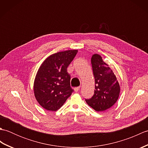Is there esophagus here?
Masks as SVG:
<instances>
[{
	"mask_svg": "<svg viewBox=\"0 0 148 148\" xmlns=\"http://www.w3.org/2000/svg\"><path fill=\"white\" fill-rule=\"evenodd\" d=\"M74 91H75V92H79V90H80V86H78V87L75 88H74Z\"/></svg>",
	"mask_w": 148,
	"mask_h": 148,
	"instance_id": "obj_1",
	"label": "esophagus"
}]
</instances>
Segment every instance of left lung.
Masks as SVG:
<instances>
[{
  "mask_svg": "<svg viewBox=\"0 0 148 148\" xmlns=\"http://www.w3.org/2000/svg\"><path fill=\"white\" fill-rule=\"evenodd\" d=\"M95 88L94 95L85 99L87 104L96 111H104L114 104L118 99L120 86L114 72L103 61L102 56L94 54L91 58Z\"/></svg>",
  "mask_w": 148,
  "mask_h": 148,
  "instance_id": "8db88e82",
  "label": "left lung"
}]
</instances>
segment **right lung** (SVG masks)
I'll return each instance as SVG.
<instances>
[{
  "label": "right lung",
  "mask_w": 148,
  "mask_h": 148,
  "mask_svg": "<svg viewBox=\"0 0 148 148\" xmlns=\"http://www.w3.org/2000/svg\"><path fill=\"white\" fill-rule=\"evenodd\" d=\"M77 53L76 49L58 52L48 56L40 66L34 91L37 101L44 109L57 111L71 95L73 90L67 68Z\"/></svg>",
  "instance_id": "obj_1"
}]
</instances>
